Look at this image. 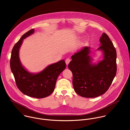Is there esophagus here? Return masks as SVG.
Returning a JSON list of instances; mask_svg holds the SVG:
<instances>
[{
	"instance_id": "obj_1",
	"label": "esophagus",
	"mask_w": 130,
	"mask_h": 130,
	"mask_svg": "<svg viewBox=\"0 0 130 130\" xmlns=\"http://www.w3.org/2000/svg\"><path fill=\"white\" fill-rule=\"evenodd\" d=\"M70 61H71V60H70V58H68L66 59L65 62H66V64L67 65H68V64L70 63Z\"/></svg>"
}]
</instances>
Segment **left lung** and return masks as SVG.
<instances>
[{
  "instance_id": "1",
  "label": "left lung",
  "mask_w": 130,
  "mask_h": 130,
  "mask_svg": "<svg viewBox=\"0 0 130 130\" xmlns=\"http://www.w3.org/2000/svg\"><path fill=\"white\" fill-rule=\"evenodd\" d=\"M98 50L103 52V60L91 64L90 47H84L72 55L68 68L73 74V85L79 95L93 98L104 94L110 87L117 72L116 50L108 35L103 32Z\"/></svg>"
}]
</instances>
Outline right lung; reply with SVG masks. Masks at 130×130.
<instances>
[{
    "label": "right lung",
    "mask_w": 130,
    "mask_h": 130,
    "mask_svg": "<svg viewBox=\"0 0 130 130\" xmlns=\"http://www.w3.org/2000/svg\"><path fill=\"white\" fill-rule=\"evenodd\" d=\"M31 29L24 34L14 45L11 52L10 68L14 75L17 87L25 95L41 99L47 97L54 91L56 80L60 73L66 68L64 60L49 65L41 72L33 74L21 65L19 51L23 40L34 32Z\"/></svg>",
    "instance_id": "1"
}]
</instances>
